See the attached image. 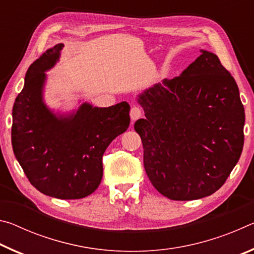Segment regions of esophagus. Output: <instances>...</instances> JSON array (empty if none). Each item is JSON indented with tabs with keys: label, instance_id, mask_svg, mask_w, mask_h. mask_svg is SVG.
<instances>
[{
	"label": "esophagus",
	"instance_id": "obj_1",
	"mask_svg": "<svg viewBox=\"0 0 254 254\" xmlns=\"http://www.w3.org/2000/svg\"><path fill=\"white\" fill-rule=\"evenodd\" d=\"M143 115V111L140 109L139 106H133L130 112V117L132 121H136L137 119H140Z\"/></svg>",
	"mask_w": 254,
	"mask_h": 254
}]
</instances>
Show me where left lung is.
Returning a JSON list of instances; mask_svg holds the SVG:
<instances>
[{"mask_svg":"<svg viewBox=\"0 0 254 254\" xmlns=\"http://www.w3.org/2000/svg\"><path fill=\"white\" fill-rule=\"evenodd\" d=\"M145 119L134 123L143 165L167 198L209 196L226 182L244 143L239 87L215 54L201 50L182 75L139 96Z\"/></svg>","mask_w":254,"mask_h":254,"instance_id":"obj_1","label":"left lung"}]
</instances>
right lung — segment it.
<instances>
[{"instance_id":"1","label":"right lung","mask_w":254,"mask_h":254,"mask_svg":"<svg viewBox=\"0 0 254 254\" xmlns=\"http://www.w3.org/2000/svg\"><path fill=\"white\" fill-rule=\"evenodd\" d=\"M64 45H56L28 68L24 87L12 112V147L34 188L60 199L91 195L103 177V154L130 124L127 102L98 109L84 103L68 118L59 117L42 102L46 74Z\"/></svg>"}]
</instances>
